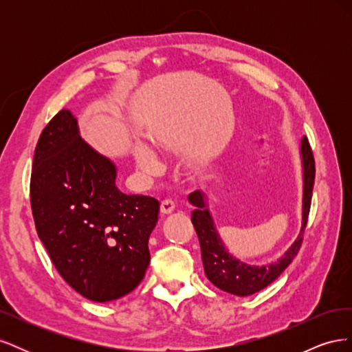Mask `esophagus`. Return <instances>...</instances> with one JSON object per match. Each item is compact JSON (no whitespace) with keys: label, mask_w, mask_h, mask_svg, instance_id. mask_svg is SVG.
I'll return each mask as SVG.
<instances>
[{"label":"esophagus","mask_w":352,"mask_h":352,"mask_svg":"<svg viewBox=\"0 0 352 352\" xmlns=\"http://www.w3.org/2000/svg\"><path fill=\"white\" fill-rule=\"evenodd\" d=\"M175 210V202L172 199H164L162 201V204H160V212L162 214H170Z\"/></svg>","instance_id":"1"}]
</instances>
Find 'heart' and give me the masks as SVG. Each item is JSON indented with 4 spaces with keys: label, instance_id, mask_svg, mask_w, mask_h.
I'll return each mask as SVG.
<instances>
[{
    "label": "heart",
    "instance_id": "heart-1",
    "mask_svg": "<svg viewBox=\"0 0 352 352\" xmlns=\"http://www.w3.org/2000/svg\"><path fill=\"white\" fill-rule=\"evenodd\" d=\"M136 164L145 175H153L158 168V158L150 146L145 144H136L133 148Z\"/></svg>",
    "mask_w": 352,
    "mask_h": 352
}]
</instances>
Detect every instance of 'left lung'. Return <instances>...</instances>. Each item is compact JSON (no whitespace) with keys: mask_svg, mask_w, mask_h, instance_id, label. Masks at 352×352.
I'll return each instance as SVG.
<instances>
[{"mask_svg":"<svg viewBox=\"0 0 352 352\" xmlns=\"http://www.w3.org/2000/svg\"><path fill=\"white\" fill-rule=\"evenodd\" d=\"M301 158H302V225L300 235L296 236L294 243L282 255L278 261H273L267 265H250L235 258L226 250L219 232L216 229L210 210L207 208L206 195L201 190L188 197L189 202L195 207L192 211V225L201 245V258L204 264V272L208 280L217 286L219 289L238 296H248L264 289L274 282L283 270L292 263L302 243V233L307 226L308 214H310L311 195L316 177V164L310 142L304 136L301 140Z\"/></svg>","mask_w":352,"mask_h":352,"instance_id":"1","label":"left lung"}]
</instances>
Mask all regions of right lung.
Returning <instances> with one entry per match:
<instances>
[{
    "label": "right lung",
    "mask_w": 352,
    "mask_h": 352,
    "mask_svg": "<svg viewBox=\"0 0 352 352\" xmlns=\"http://www.w3.org/2000/svg\"><path fill=\"white\" fill-rule=\"evenodd\" d=\"M117 168L79 135L78 120L61 110L42 131L30 176L38 236L74 291L95 302L132 292L150 264V238L160 202L126 195Z\"/></svg>",
    "instance_id": "right-lung-1"
}]
</instances>
